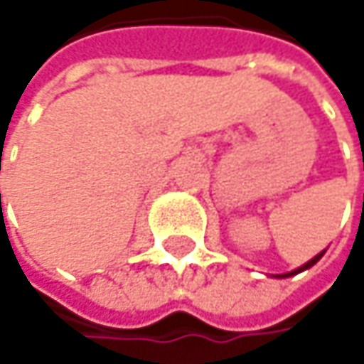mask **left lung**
<instances>
[{
  "label": "left lung",
  "instance_id": "left-lung-1",
  "mask_svg": "<svg viewBox=\"0 0 364 364\" xmlns=\"http://www.w3.org/2000/svg\"><path fill=\"white\" fill-rule=\"evenodd\" d=\"M325 253H327V249H325V251H321L316 257H312V259H310L308 263H304L301 267H297V269H293V272H287V274H274V278H289V276H295V274H299V272H304V269H310L314 263H318V261H321V257H323Z\"/></svg>",
  "mask_w": 364,
  "mask_h": 364
}]
</instances>
